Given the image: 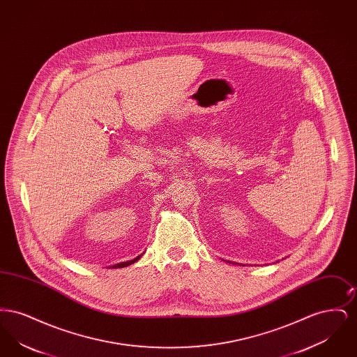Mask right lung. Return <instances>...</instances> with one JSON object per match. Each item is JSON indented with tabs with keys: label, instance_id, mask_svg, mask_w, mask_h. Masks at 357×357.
Returning a JSON list of instances; mask_svg holds the SVG:
<instances>
[{
	"label": "right lung",
	"instance_id": "right-lung-1",
	"mask_svg": "<svg viewBox=\"0 0 357 357\" xmlns=\"http://www.w3.org/2000/svg\"><path fill=\"white\" fill-rule=\"evenodd\" d=\"M143 255H137L136 258H134V259H131V261H126V262H120V264H116V265H112V266H109V269L111 268H114V269H118V268H126V266H130L131 264H134V262H136L140 257H142Z\"/></svg>",
	"mask_w": 357,
	"mask_h": 357
}]
</instances>
